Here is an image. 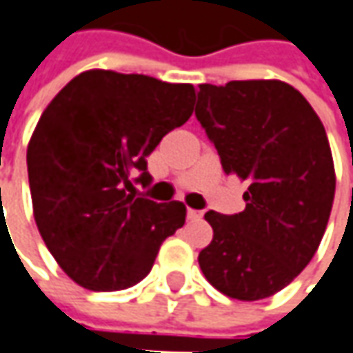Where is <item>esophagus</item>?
Returning a JSON list of instances; mask_svg holds the SVG:
<instances>
[{
	"label": "esophagus",
	"instance_id": "34e87169",
	"mask_svg": "<svg viewBox=\"0 0 353 353\" xmlns=\"http://www.w3.org/2000/svg\"><path fill=\"white\" fill-rule=\"evenodd\" d=\"M200 218H202V212H200V210H188V220L196 222V220H200Z\"/></svg>",
	"mask_w": 353,
	"mask_h": 353
}]
</instances>
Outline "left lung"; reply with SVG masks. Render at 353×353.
<instances>
[{
	"mask_svg": "<svg viewBox=\"0 0 353 353\" xmlns=\"http://www.w3.org/2000/svg\"><path fill=\"white\" fill-rule=\"evenodd\" d=\"M196 117L224 174L248 183L242 212H206L214 236L200 269L226 297L267 299L309 265L332 214L336 170L323 123L281 81L200 84Z\"/></svg>",
	"mask_w": 353,
	"mask_h": 353,
	"instance_id": "left-lung-1",
	"label": "left lung"
}]
</instances>
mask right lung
Segmentation results:
<instances>
[{"instance_id":"right-lung-1","label":"right lung","mask_w":353,"mask_h":353,"mask_svg":"<svg viewBox=\"0 0 353 353\" xmlns=\"http://www.w3.org/2000/svg\"><path fill=\"white\" fill-rule=\"evenodd\" d=\"M192 84L86 70L44 109L28 145L36 226L52 256L88 291L145 279L161 242L185 222L181 202L137 198L147 155L194 111Z\"/></svg>"}]
</instances>
